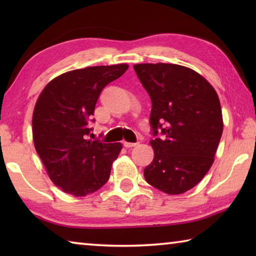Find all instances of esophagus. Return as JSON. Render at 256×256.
Returning a JSON list of instances; mask_svg holds the SVG:
<instances>
[{
    "instance_id": "1",
    "label": "esophagus",
    "mask_w": 256,
    "mask_h": 256,
    "mask_svg": "<svg viewBox=\"0 0 256 256\" xmlns=\"http://www.w3.org/2000/svg\"><path fill=\"white\" fill-rule=\"evenodd\" d=\"M124 146L126 148H132V146H136L138 144V142H128V141H123Z\"/></svg>"
}]
</instances>
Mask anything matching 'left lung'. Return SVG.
<instances>
[{
  "label": "left lung",
  "instance_id": "left-lung-1",
  "mask_svg": "<svg viewBox=\"0 0 256 256\" xmlns=\"http://www.w3.org/2000/svg\"><path fill=\"white\" fill-rule=\"evenodd\" d=\"M138 80L149 94L152 162L144 178L162 192L182 194L210 170L222 134L220 102L209 82L177 64H136ZM159 134L162 138H157Z\"/></svg>",
  "mask_w": 256,
  "mask_h": 256
}]
</instances>
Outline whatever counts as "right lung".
I'll return each instance as SVG.
<instances>
[{
	"mask_svg": "<svg viewBox=\"0 0 256 256\" xmlns=\"http://www.w3.org/2000/svg\"><path fill=\"white\" fill-rule=\"evenodd\" d=\"M128 68L118 64L66 72L38 97L32 115L34 148L50 178L63 192L84 196L110 178L122 144L89 140L90 123L102 89Z\"/></svg>",
	"mask_w": 256,
	"mask_h": 256,
	"instance_id": "1",
	"label": "right lung"
}]
</instances>
